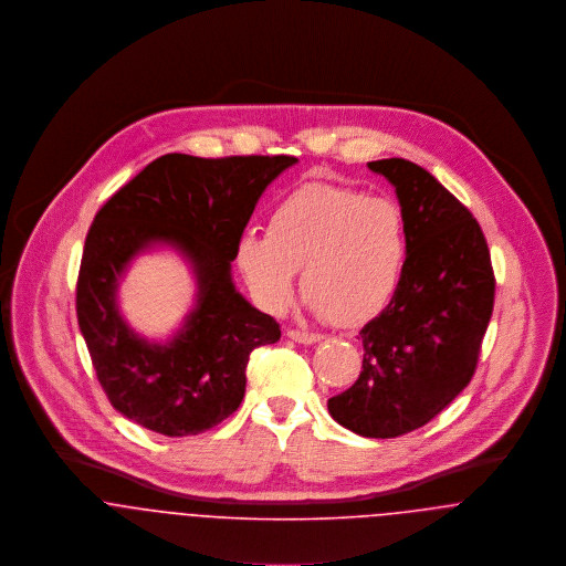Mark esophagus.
I'll return each instance as SVG.
<instances>
[{
	"label": "esophagus",
	"mask_w": 566,
	"mask_h": 566,
	"mask_svg": "<svg viewBox=\"0 0 566 566\" xmlns=\"http://www.w3.org/2000/svg\"><path fill=\"white\" fill-rule=\"evenodd\" d=\"M287 337L294 339V342H298V344H305V346L316 344V342L323 339L321 333H305V331H296V328H290V331H287Z\"/></svg>",
	"instance_id": "obj_1"
}]
</instances>
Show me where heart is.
<instances>
[{
	"label": "heart",
	"mask_w": 566,
	"mask_h": 566,
	"mask_svg": "<svg viewBox=\"0 0 566 566\" xmlns=\"http://www.w3.org/2000/svg\"><path fill=\"white\" fill-rule=\"evenodd\" d=\"M403 209L350 187L305 182L268 216L265 235L243 233L235 261L256 303L283 314L303 268L305 305L342 326L379 316L403 281Z\"/></svg>",
	"instance_id": "b5f03b06"
}]
</instances>
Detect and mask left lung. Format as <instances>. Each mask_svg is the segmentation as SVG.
I'll return each mask as SVG.
<instances>
[{
  "label": "left lung",
  "mask_w": 566,
  "mask_h": 566,
  "mask_svg": "<svg viewBox=\"0 0 566 566\" xmlns=\"http://www.w3.org/2000/svg\"><path fill=\"white\" fill-rule=\"evenodd\" d=\"M395 187L409 254L390 305L359 331V379L328 399L335 422L364 438L409 433L473 379L494 305V274L473 213L427 169L368 163Z\"/></svg>",
  "instance_id": "left-lung-1"
}]
</instances>
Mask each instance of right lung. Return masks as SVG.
Here are the masks:
<instances>
[{
  "instance_id": "add662e5",
  "label": "right lung",
  "mask_w": 566,
  "mask_h": 566,
  "mask_svg": "<svg viewBox=\"0 0 566 566\" xmlns=\"http://www.w3.org/2000/svg\"><path fill=\"white\" fill-rule=\"evenodd\" d=\"M296 163L285 155H165L97 211L82 252L76 312L95 375L124 418L182 438L240 407L250 353L279 342L281 328L238 292L231 261L261 193ZM161 247L188 263L197 294L181 326L153 340L123 318L118 285L139 253Z\"/></svg>"
}]
</instances>
